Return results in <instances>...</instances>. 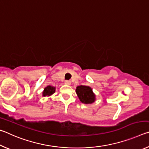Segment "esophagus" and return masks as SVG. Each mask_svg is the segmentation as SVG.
<instances>
[{
    "instance_id": "34e87169",
    "label": "esophagus",
    "mask_w": 149,
    "mask_h": 149,
    "mask_svg": "<svg viewBox=\"0 0 149 149\" xmlns=\"http://www.w3.org/2000/svg\"><path fill=\"white\" fill-rule=\"evenodd\" d=\"M64 84H65V85H70V84H71V82H70V81H64Z\"/></svg>"
}]
</instances>
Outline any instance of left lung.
Returning <instances> with one entry per match:
<instances>
[{
	"mask_svg": "<svg viewBox=\"0 0 149 149\" xmlns=\"http://www.w3.org/2000/svg\"><path fill=\"white\" fill-rule=\"evenodd\" d=\"M75 92L81 102L84 104H92L96 100V95L93 91L91 87L85 85L77 86Z\"/></svg>",
	"mask_w": 149,
	"mask_h": 149,
	"instance_id": "8db88e82",
	"label": "left lung"
}]
</instances>
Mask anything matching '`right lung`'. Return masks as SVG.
Instances as JSON below:
<instances>
[{
	"instance_id": "obj_1",
	"label": "right lung",
	"mask_w": 149,
	"mask_h": 149,
	"mask_svg": "<svg viewBox=\"0 0 149 149\" xmlns=\"http://www.w3.org/2000/svg\"><path fill=\"white\" fill-rule=\"evenodd\" d=\"M55 91H56V87H52L51 85H48L42 91V97H50V96L54 94Z\"/></svg>"
}]
</instances>
